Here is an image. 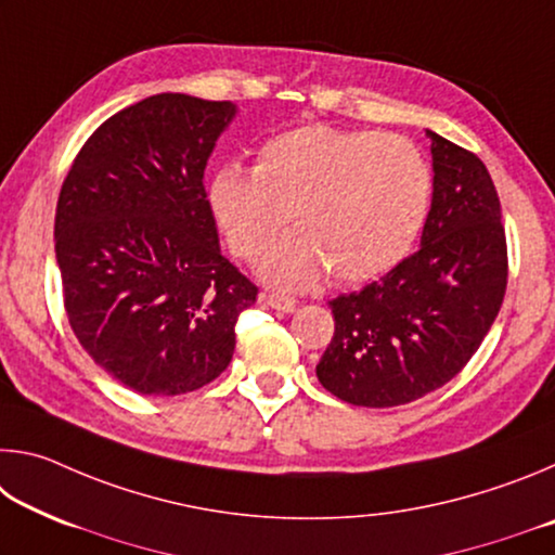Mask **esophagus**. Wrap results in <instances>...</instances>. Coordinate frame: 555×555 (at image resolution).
I'll use <instances>...</instances> for the list:
<instances>
[{
	"label": "esophagus",
	"mask_w": 555,
	"mask_h": 555,
	"mask_svg": "<svg viewBox=\"0 0 555 555\" xmlns=\"http://www.w3.org/2000/svg\"><path fill=\"white\" fill-rule=\"evenodd\" d=\"M259 300L269 308H274V311L281 313H294L296 311V298L284 296V294H261Z\"/></svg>",
	"instance_id": "esophagus-1"
}]
</instances>
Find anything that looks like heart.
<instances>
[{
	"mask_svg": "<svg viewBox=\"0 0 555 555\" xmlns=\"http://www.w3.org/2000/svg\"><path fill=\"white\" fill-rule=\"evenodd\" d=\"M434 171L406 137L306 125L261 144L257 166L224 164L208 208L237 257H257L288 218L298 232L271 247L259 274L306 288L323 269L337 284L387 274L424 230Z\"/></svg>",
	"mask_w": 555,
	"mask_h": 555,
	"instance_id": "heart-1",
	"label": "heart"
}]
</instances>
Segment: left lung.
<instances>
[{
  "label": "left lung",
  "instance_id": "obj_1",
  "mask_svg": "<svg viewBox=\"0 0 555 555\" xmlns=\"http://www.w3.org/2000/svg\"><path fill=\"white\" fill-rule=\"evenodd\" d=\"M426 134L434 198L421 249L331 300L335 335L315 374L352 406H401L443 387L477 352L504 300L506 240L490 171L467 149Z\"/></svg>",
  "mask_w": 555,
  "mask_h": 555
}]
</instances>
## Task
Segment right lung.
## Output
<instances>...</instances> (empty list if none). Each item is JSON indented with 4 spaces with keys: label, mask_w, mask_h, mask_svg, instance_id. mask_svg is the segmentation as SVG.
<instances>
[{
    "label": "right lung",
    "mask_w": 555,
    "mask_h": 555,
    "mask_svg": "<svg viewBox=\"0 0 555 555\" xmlns=\"http://www.w3.org/2000/svg\"><path fill=\"white\" fill-rule=\"evenodd\" d=\"M232 102L162 92L100 125L55 208L65 313L109 377L176 397L228 370L257 286L220 251L203 176Z\"/></svg>",
    "instance_id": "right-lung-1"
}]
</instances>
